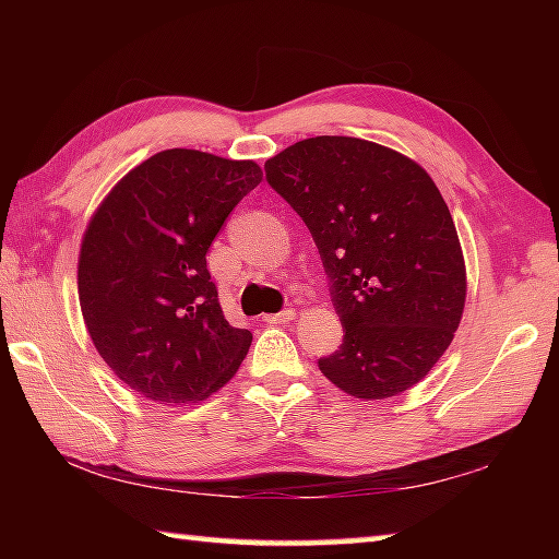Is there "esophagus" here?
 <instances>
[{
	"label": "esophagus",
	"instance_id": "esophagus-1",
	"mask_svg": "<svg viewBox=\"0 0 559 559\" xmlns=\"http://www.w3.org/2000/svg\"><path fill=\"white\" fill-rule=\"evenodd\" d=\"M290 320H296V310L293 308L281 310V313L263 316V323H269V325H286V323H290Z\"/></svg>",
	"mask_w": 559,
	"mask_h": 559
}]
</instances>
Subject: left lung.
Listing matches in <instances>:
<instances>
[{"mask_svg": "<svg viewBox=\"0 0 559 559\" xmlns=\"http://www.w3.org/2000/svg\"><path fill=\"white\" fill-rule=\"evenodd\" d=\"M269 185L313 234L345 328L320 357L357 400L409 390L447 353L466 306V263L427 169L392 147L320 135L266 159Z\"/></svg>", "mask_w": 559, "mask_h": 559, "instance_id": "8db88e82", "label": "left lung"}]
</instances>
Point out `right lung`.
Wrapping results in <instances>:
<instances>
[{"label":"right lung","instance_id":"right-lung-1","mask_svg":"<svg viewBox=\"0 0 559 559\" xmlns=\"http://www.w3.org/2000/svg\"><path fill=\"white\" fill-rule=\"evenodd\" d=\"M261 179L253 159L163 150L93 212L79 253L83 323L118 380L145 400L202 402L249 353V330L222 313L206 251Z\"/></svg>","mask_w":559,"mask_h":559}]
</instances>
